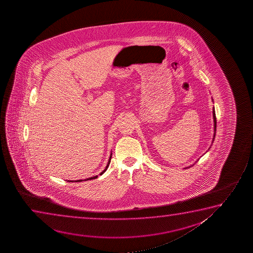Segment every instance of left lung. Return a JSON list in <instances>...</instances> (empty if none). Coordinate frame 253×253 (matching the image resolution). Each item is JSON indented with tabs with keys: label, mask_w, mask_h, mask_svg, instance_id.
Returning <instances> with one entry per match:
<instances>
[{
	"label": "left lung",
	"mask_w": 253,
	"mask_h": 253,
	"mask_svg": "<svg viewBox=\"0 0 253 253\" xmlns=\"http://www.w3.org/2000/svg\"><path fill=\"white\" fill-rule=\"evenodd\" d=\"M211 100H212V99H211ZM212 102H213V100H212ZM212 118H213V129H214V130H213V137H212L211 144L213 143V141H214L215 134H216V123H217V121H216V116H215L214 107L212 109ZM211 146H210V148H211ZM210 148H209V149H210ZM208 150H209V149H208ZM207 152H208V151H207ZM194 164H193V165H194ZM193 165H191V166H193ZM191 166L187 167V168H185V169H188V168H190Z\"/></svg>",
	"instance_id": "1"
}]
</instances>
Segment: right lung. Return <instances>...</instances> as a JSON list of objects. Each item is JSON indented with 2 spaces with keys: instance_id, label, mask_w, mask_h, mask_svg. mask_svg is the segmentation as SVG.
<instances>
[{
  "instance_id": "obj_1",
  "label": "right lung",
  "mask_w": 253,
  "mask_h": 253,
  "mask_svg": "<svg viewBox=\"0 0 253 253\" xmlns=\"http://www.w3.org/2000/svg\"><path fill=\"white\" fill-rule=\"evenodd\" d=\"M111 156H112V152L111 153V155H110V157H109V160H108L107 166L105 167V169L104 170H103L100 173H99V175H102L103 173L107 170L108 167L110 165V163H111ZM98 175H95V176L90 177V178H87V179H84V180H93V179H97ZM67 181H70V182H73V181H75V182H80V181H83V180H67Z\"/></svg>"
}]
</instances>
